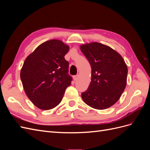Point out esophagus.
Here are the masks:
<instances>
[{
  "instance_id": "obj_1",
  "label": "esophagus",
  "mask_w": 150,
  "mask_h": 150,
  "mask_svg": "<svg viewBox=\"0 0 150 150\" xmlns=\"http://www.w3.org/2000/svg\"><path fill=\"white\" fill-rule=\"evenodd\" d=\"M78 77H79V75H78V74H77V75H76V76H73L74 80V81H76L77 79H78Z\"/></svg>"
}]
</instances>
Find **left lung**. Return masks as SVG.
<instances>
[{
	"mask_svg": "<svg viewBox=\"0 0 150 150\" xmlns=\"http://www.w3.org/2000/svg\"><path fill=\"white\" fill-rule=\"evenodd\" d=\"M80 49L91 67V82L81 96L88 106L105 110L118 101L124 91L127 66L119 53L103 44L91 42Z\"/></svg>",
	"mask_w": 150,
	"mask_h": 150,
	"instance_id": "1",
	"label": "left lung"
}]
</instances>
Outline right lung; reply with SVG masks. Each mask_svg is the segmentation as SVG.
I'll return each instance as SVG.
<instances>
[{
  "label": "right lung",
  "instance_id": "obj_1",
  "mask_svg": "<svg viewBox=\"0 0 150 150\" xmlns=\"http://www.w3.org/2000/svg\"><path fill=\"white\" fill-rule=\"evenodd\" d=\"M69 47L52 39L39 46L25 59L21 71L24 89L30 100L40 110L55 108L62 101L72 80L64 56Z\"/></svg>",
  "mask_w": 150,
  "mask_h": 150
}]
</instances>
